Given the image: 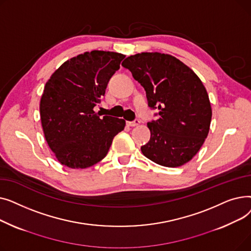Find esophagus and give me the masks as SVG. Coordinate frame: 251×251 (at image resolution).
I'll use <instances>...</instances> for the list:
<instances>
[{
    "label": "esophagus",
    "instance_id": "1",
    "mask_svg": "<svg viewBox=\"0 0 251 251\" xmlns=\"http://www.w3.org/2000/svg\"><path fill=\"white\" fill-rule=\"evenodd\" d=\"M127 125L130 126V127H136V126L140 125V121L139 120H134L132 122H127Z\"/></svg>",
    "mask_w": 251,
    "mask_h": 251
}]
</instances>
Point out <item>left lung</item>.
Masks as SVG:
<instances>
[{
	"label": "left lung",
	"instance_id": "left-lung-1",
	"mask_svg": "<svg viewBox=\"0 0 251 251\" xmlns=\"http://www.w3.org/2000/svg\"><path fill=\"white\" fill-rule=\"evenodd\" d=\"M122 66L146 89L159 119L148 123L151 139L141 147L148 159L164 167L188 163L207 137L212 107L200 77L179 59L162 52H141Z\"/></svg>",
	"mask_w": 251,
	"mask_h": 251
}]
</instances>
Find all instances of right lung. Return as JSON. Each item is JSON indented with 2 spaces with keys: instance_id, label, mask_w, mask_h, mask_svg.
Wrapping results in <instances>:
<instances>
[{
  "instance_id": "add662e5",
  "label": "right lung",
  "mask_w": 251,
  "mask_h": 251,
  "mask_svg": "<svg viewBox=\"0 0 251 251\" xmlns=\"http://www.w3.org/2000/svg\"><path fill=\"white\" fill-rule=\"evenodd\" d=\"M124 58L114 51H85L64 62L46 83L39 103L41 121L49 147L62 165L94 166L124 130L123 119L100 118L94 111Z\"/></svg>"
}]
</instances>
